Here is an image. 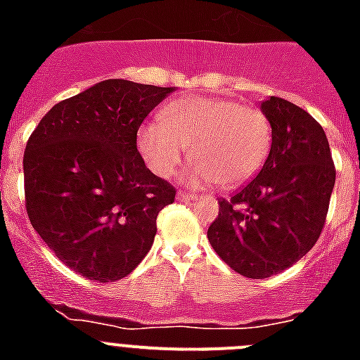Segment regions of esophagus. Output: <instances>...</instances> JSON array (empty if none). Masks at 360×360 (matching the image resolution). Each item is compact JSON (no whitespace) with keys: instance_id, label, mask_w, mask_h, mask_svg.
<instances>
[{"instance_id":"esophagus-1","label":"esophagus","mask_w":360,"mask_h":360,"mask_svg":"<svg viewBox=\"0 0 360 360\" xmlns=\"http://www.w3.org/2000/svg\"><path fill=\"white\" fill-rule=\"evenodd\" d=\"M196 196L191 195V193H186V191H178L176 193V200L178 202H193Z\"/></svg>"}]
</instances>
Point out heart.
<instances>
[{
    "mask_svg": "<svg viewBox=\"0 0 360 360\" xmlns=\"http://www.w3.org/2000/svg\"><path fill=\"white\" fill-rule=\"evenodd\" d=\"M269 119L252 104L231 98L184 97L162 110V122L149 120L139 129L136 144L149 169L169 178L189 148L195 164L189 182L232 189L262 169L270 151Z\"/></svg>",
    "mask_w": 360,
    "mask_h": 360,
    "instance_id": "b5f03b06",
    "label": "heart"
}]
</instances>
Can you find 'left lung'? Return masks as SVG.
Returning <instances> with one entry per match:
<instances>
[{
  "label": "left lung",
  "instance_id": "1",
  "mask_svg": "<svg viewBox=\"0 0 360 360\" xmlns=\"http://www.w3.org/2000/svg\"><path fill=\"white\" fill-rule=\"evenodd\" d=\"M262 111L272 144L262 171L231 200L207 238L221 259L245 278L263 279L294 265L316 245L335 186L328 139L311 115L269 97Z\"/></svg>",
  "mask_w": 360,
  "mask_h": 360
}]
</instances>
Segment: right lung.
I'll list each match as a JSON object with an SVG mask.
<instances>
[{
  "instance_id": "1",
  "label": "right lung",
  "mask_w": 360,
  "mask_h": 360,
  "mask_svg": "<svg viewBox=\"0 0 360 360\" xmlns=\"http://www.w3.org/2000/svg\"><path fill=\"white\" fill-rule=\"evenodd\" d=\"M174 88L108 79L41 119L23 157L32 227L91 281L131 274L151 249L157 216L176 191L146 167L136 131Z\"/></svg>"
}]
</instances>
